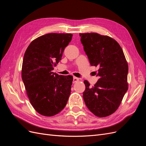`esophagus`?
I'll return each mask as SVG.
<instances>
[{
	"label": "esophagus",
	"instance_id": "34e87169",
	"mask_svg": "<svg viewBox=\"0 0 146 146\" xmlns=\"http://www.w3.org/2000/svg\"><path fill=\"white\" fill-rule=\"evenodd\" d=\"M78 81H79V78H78L76 77H74V78H73V83H77Z\"/></svg>",
	"mask_w": 146,
	"mask_h": 146
}]
</instances>
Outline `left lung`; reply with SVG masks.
Returning a JSON list of instances; mask_svg holds the SVG:
<instances>
[{
	"label": "left lung",
	"instance_id": "8db88e82",
	"mask_svg": "<svg viewBox=\"0 0 146 146\" xmlns=\"http://www.w3.org/2000/svg\"><path fill=\"white\" fill-rule=\"evenodd\" d=\"M91 66H99L98 81L93 86L83 82V98L95 116L104 117L115 112L128 90L129 66L121 47L113 38L97 33H80Z\"/></svg>",
	"mask_w": 146,
	"mask_h": 146
}]
</instances>
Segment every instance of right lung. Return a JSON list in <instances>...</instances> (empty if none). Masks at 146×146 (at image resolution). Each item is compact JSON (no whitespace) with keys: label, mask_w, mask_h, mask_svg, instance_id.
<instances>
[{"label":"right lung","mask_w":146,"mask_h":146,"mask_svg":"<svg viewBox=\"0 0 146 146\" xmlns=\"http://www.w3.org/2000/svg\"><path fill=\"white\" fill-rule=\"evenodd\" d=\"M72 34L51 33L39 36L28 46L22 66V78L30 102L44 116L59 113L71 91L72 76L52 72L61 59Z\"/></svg>","instance_id":"obj_1"}]
</instances>
